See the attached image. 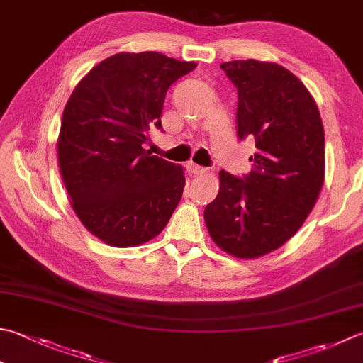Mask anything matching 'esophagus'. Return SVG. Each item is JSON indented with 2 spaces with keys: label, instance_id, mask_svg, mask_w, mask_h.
<instances>
[{
  "label": "esophagus",
  "instance_id": "34e87169",
  "mask_svg": "<svg viewBox=\"0 0 363 363\" xmlns=\"http://www.w3.org/2000/svg\"><path fill=\"white\" fill-rule=\"evenodd\" d=\"M187 169L191 174H203V173L208 172V169H206L204 167L196 165V163H187Z\"/></svg>",
  "mask_w": 363,
  "mask_h": 363
}]
</instances>
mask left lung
<instances>
[{"label": "left lung", "mask_w": 363, "mask_h": 363, "mask_svg": "<svg viewBox=\"0 0 363 363\" xmlns=\"http://www.w3.org/2000/svg\"><path fill=\"white\" fill-rule=\"evenodd\" d=\"M238 88V138L255 140L252 172H220L206 206L214 242L238 258H258L293 238L324 182V129L318 105L294 74L275 62L220 64Z\"/></svg>", "instance_id": "obj_1"}]
</instances>
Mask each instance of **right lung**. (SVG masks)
<instances>
[{
	"label": "right lung",
	"mask_w": 363,
	"mask_h": 363,
	"mask_svg": "<svg viewBox=\"0 0 363 363\" xmlns=\"http://www.w3.org/2000/svg\"><path fill=\"white\" fill-rule=\"evenodd\" d=\"M196 67L157 53H118L77 84L62 113L61 176L72 208L105 244H145L179 204L182 167L143 149L162 130L168 88Z\"/></svg>",
	"instance_id": "1"
}]
</instances>
